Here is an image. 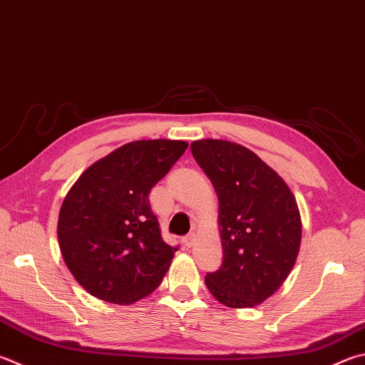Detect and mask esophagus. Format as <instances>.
<instances>
[{"mask_svg": "<svg viewBox=\"0 0 365 365\" xmlns=\"http://www.w3.org/2000/svg\"><path fill=\"white\" fill-rule=\"evenodd\" d=\"M195 240H196V235L195 233H190V235H187L183 237V244L187 247H191L195 244Z\"/></svg>", "mask_w": 365, "mask_h": 365, "instance_id": "1", "label": "esophagus"}]
</instances>
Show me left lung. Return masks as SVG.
I'll list each match as a JSON object with an SVG mask.
<instances>
[{"label": "left lung", "instance_id": "obj_1", "mask_svg": "<svg viewBox=\"0 0 365 365\" xmlns=\"http://www.w3.org/2000/svg\"><path fill=\"white\" fill-rule=\"evenodd\" d=\"M191 153L218 196L222 267L205 286L230 308H252L292 271L302 241L300 212L276 170L240 143L204 138Z\"/></svg>", "mask_w": 365, "mask_h": 365}]
</instances>
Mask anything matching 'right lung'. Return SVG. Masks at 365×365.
<instances>
[{
	"instance_id": "obj_1",
	"label": "right lung",
	"mask_w": 365,
	"mask_h": 365,
	"mask_svg": "<svg viewBox=\"0 0 365 365\" xmlns=\"http://www.w3.org/2000/svg\"><path fill=\"white\" fill-rule=\"evenodd\" d=\"M187 148L165 138L125 143L70 188L58 214V246L92 297L130 304L161 284L178 247L163 241L148 195Z\"/></svg>"
}]
</instances>
